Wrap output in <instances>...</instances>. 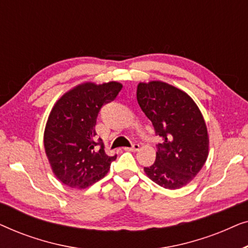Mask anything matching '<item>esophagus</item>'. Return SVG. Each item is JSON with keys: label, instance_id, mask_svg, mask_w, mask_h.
<instances>
[{"label": "esophagus", "instance_id": "obj_1", "mask_svg": "<svg viewBox=\"0 0 248 248\" xmlns=\"http://www.w3.org/2000/svg\"><path fill=\"white\" fill-rule=\"evenodd\" d=\"M139 149H140V145H139L138 143H134V144H132L131 148H125V150H128V151H138Z\"/></svg>", "mask_w": 248, "mask_h": 248}]
</instances>
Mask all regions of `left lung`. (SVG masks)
<instances>
[{"label": "left lung", "instance_id": "1", "mask_svg": "<svg viewBox=\"0 0 248 248\" xmlns=\"http://www.w3.org/2000/svg\"><path fill=\"white\" fill-rule=\"evenodd\" d=\"M137 98L162 139L155 164L144 167L145 174L162 187L181 188L198 175L208 158L204 118L187 93L160 81L139 83Z\"/></svg>", "mask_w": 248, "mask_h": 248}]
</instances>
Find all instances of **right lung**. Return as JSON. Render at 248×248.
Masks as SVG:
<instances>
[{
  "mask_svg": "<svg viewBox=\"0 0 248 248\" xmlns=\"http://www.w3.org/2000/svg\"><path fill=\"white\" fill-rule=\"evenodd\" d=\"M121 83L80 84L57 100L47 121L44 145L54 174L63 184L86 188L104 177L116 159L96 138L100 108L117 97Z\"/></svg>",
  "mask_w": 248,
  "mask_h": 248,
  "instance_id": "right-lung-1",
  "label": "right lung"
}]
</instances>
